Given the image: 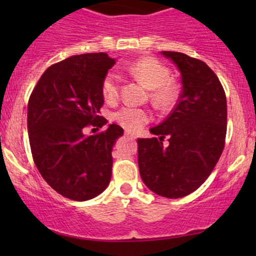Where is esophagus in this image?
<instances>
[{"label":"esophagus","mask_w":256,"mask_h":256,"mask_svg":"<svg viewBox=\"0 0 256 256\" xmlns=\"http://www.w3.org/2000/svg\"><path fill=\"white\" fill-rule=\"evenodd\" d=\"M125 136L131 138V140H136V134H131V132H125Z\"/></svg>","instance_id":"34e87169"}]
</instances>
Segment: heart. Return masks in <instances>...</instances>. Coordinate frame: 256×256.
<instances>
[{
	"mask_svg": "<svg viewBox=\"0 0 256 256\" xmlns=\"http://www.w3.org/2000/svg\"><path fill=\"white\" fill-rule=\"evenodd\" d=\"M126 71L132 78L150 89V98L158 107H167L176 101L179 86L170 77L168 68L154 58H142L128 64ZM102 95L107 102H116L119 98V77L110 72L102 82ZM152 116L146 110L134 107L120 108L114 114V120L128 131H137L150 122Z\"/></svg>",
	"mask_w": 256,
	"mask_h": 256,
	"instance_id": "heart-1",
	"label": "heart"
}]
</instances>
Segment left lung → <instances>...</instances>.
Returning a JSON list of instances; mask_svg holds the SVG:
<instances>
[{"instance_id":"1","label":"left lung","mask_w":256,"mask_h":256,"mask_svg":"<svg viewBox=\"0 0 256 256\" xmlns=\"http://www.w3.org/2000/svg\"><path fill=\"white\" fill-rule=\"evenodd\" d=\"M161 54L178 67L182 92L171 114L150 128L158 137L138 138V166L152 192L179 198L198 189L218 162L225 146L228 106L224 88L207 64L183 52Z\"/></svg>"}]
</instances>
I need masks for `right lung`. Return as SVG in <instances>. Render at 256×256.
I'll return each instance as SVG.
<instances>
[{"label": "right lung", "instance_id": "right-lung-1", "mask_svg": "<svg viewBox=\"0 0 256 256\" xmlns=\"http://www.w3.org/2000/svg\"><path fill=\"white\" fill-rule=\"evenodd\" d=\"M116 60L106 52L74 55L52 64L32 90L28 130L32 158L44 180L74 201H86L104 192L112 177V149L124 130L85 136L84 128H101L102 82Z\"/></svg>", "mask_w": 256, "mask_h": 256}]
</instances>
